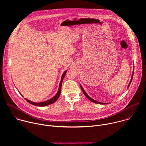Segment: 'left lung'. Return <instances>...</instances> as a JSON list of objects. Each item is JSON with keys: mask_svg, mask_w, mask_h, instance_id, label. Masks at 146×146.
I'll return each mask as SVG.
<instances>
[{"mask_svg": "<svg viewBox=\"0 0 146 146\" xmlns=\"http://www.w3.org/2000/svg\"><path fill=\"white\" fill-rule=\"evenodd\" d=\"M133 73H134V69H133V72H132V77H131V80H130V81H129V85H128V87H129V86H130V84H131V82H132V78H133ZM80 87H81V90H82V92L84 93V94L85 95V96L90 100H91V102H94V103H98V104H100V105H105V104H106V103H101V102H98V101H96V100H94V99H92L91 98H90L88 95V94L86 92V91H84V90L83 89V88H82V87L80 85ZM108 104V103H107Z\"/></svg>", "mask_w": 146, "mask_h": 146, "instance_id": "obj_1", "label": "left lung"}]
</instances>
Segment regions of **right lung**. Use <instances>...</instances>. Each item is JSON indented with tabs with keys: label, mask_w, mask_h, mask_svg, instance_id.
Masks as SVG:
<instances>
[{
	"label": "right lung",
	"mask_w": 146,
	"mask_h": 146,
	"mask_svg": "<svg viewBox=\"0 0 146 146\" xmlns=\"http://www.w3.org/2000/svg\"><path fill=\"white\" fill-rule=\"evenodd\" d=\"M66 72L67 70H65L64 72V73H63V74H62V77H61V80L60 81V83H59V88H58V91L56 93V94L51 99L48 100H46V101H44V102H40V103H36V102H32L31 100H29L28 99H26L25 98V100L29 102V103L32 104V105H35V106H40V107H42V106H48V105H51V104L54 103L55 102H56L57 100V99L59 98V96H60V91H61V87H62V81H63L65 75H66ZM20 94V93H19ZM23 96V95H22Z\"/></svg>",
	"instance_id": "add662e5"
}]
</instances>
